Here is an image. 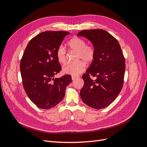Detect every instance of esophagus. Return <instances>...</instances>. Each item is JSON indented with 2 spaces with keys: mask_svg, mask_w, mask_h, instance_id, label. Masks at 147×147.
I'll return each instance as SVG.
<instances>
[{
  "mask_svg": "<svg viewBox=\"0 0 147 147\" xmlns=\"http://www.w3.org/2000/svg\"><path fill=\"white\" fill-rule=\"evenodd\" d=\"M77 78H78V76H72V79L73 80Z\"/></svg>",
  "mask_w": 147,
  "mask_h": 147,
  "instance_id": "34e87169",
  "label": "esophagus"
}]
</instances>
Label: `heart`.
Listing matches in <instances>:
<instances>
[{
    "label": "heart",
    "mask_w": 147,
    "mask_h": 147,
    "mask_svg": "<svg viewBox=\"0 0 147 147\" xmlns=\"http://www.w3.org/2000/svg\"><path fill=\"white\" fill-rule=\"evenodd\" d=\"M70 50L77 51L75 59L78 60L69 63L63 67V72L73 76L80 74L85 70L86 63H91L95 56V49L92 45H87L86 42L82 38L74 37L67 42ZM56 57L60 63L64 64L67 61V52L63 45H59L56 50ZM83 61H82V60Z\"/></svg>",
    "instance_id": "obj_1"
}]
</instances>
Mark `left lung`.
I'll return each instance as SVG.
<instances>
[{"instance_id":"obj_1","label":"left lung","mask_w":147,"mask_h":147,"mask_svg":"<svg viewBox=\"0 0 147 147\" xmlns=\"http://www.w3.org/2000/svg\"><path fill=\"white\" fill-rule=\"evenodd\" d=\"M77 36L90 40L96 52L90 67L82 76L81 98L91 108H105L117 98L123 86L126 65L121 47L116 38L103 29L83 30Z\"/></svg>"}]
</instances>
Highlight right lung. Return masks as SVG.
<instances>
[{
  "label": "right lung",
  "mask_w": 147,
  "mask_h": 147,
  "mask_svg": "<svg viewBox=\"0 0 147 147\" xmlns=\"http://www.w3.org/2000/svg\"><path fill=\"white\" fill-rule=\"evenodd\" d=\"M65 31H45L30 40L20 62L23 88L29 98L38 107L49 109L63 99L70 75L54 78L62 68L56 50L66 35Z\"/></svg>",
  "instance_id": "right-lung-1"
}]
</instances>
